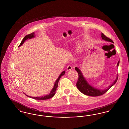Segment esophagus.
I'll use <instances>...</instances> for the list:
<instances>
[{"label":"esophagus","mask_w":129,"mask_h":129,"mask_svg":"<svg viewBox=\"0 0 129 129\" xmlns=\"http://www.w3.org/2000/svg\"><path fill=\"white\" fill-rule=\"evenodd\" d=\"M72 66H71V65H69L67 67V71H69V70H71L72 69Z\"/></svg>","instance_id":"obj_1"}]
</instances>
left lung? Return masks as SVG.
Here are the masks:
<instances>
[{"instance_id":"obj_1","label":"left lung","mask_w":129,"mask_h":129,"mask_svg":"<svg viewBox=\"0 0 129 129\" xmlns=\"http://www.w3.org/2000/svg\"><path fill=\"white\" fill-rule=\"evenodd\" d=\"M101 37L102 38V39L104 40L105 41L113 43V41L111 39L106 37L103 33H102ZM119 64V61L117 63V67L118 66ZM75 70L78 74V78L77 82L76 83L77 87L79 90L80 92H82V93L85 94L86 95H88L90 96L96 97V96H101L104 94V93L107 92L112 86L116 84L118 79V75H117L116 79L111 86H109V87L107 89L101 90L97 88H96L95 87H93L92 86L89 85V84L86 82L84 77L83 76L81 71L78 68H75Z\"/></svg>"}]
</instances>
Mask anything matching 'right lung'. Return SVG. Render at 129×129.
I'll return each instance as SVG.
<instances>
[{"mask_svg":"<svg viewBox=\"0 0 129 129\" xmlns=\"http://www.w3.org/2000/svg\"><path fill=\"white\" fill-rule=\"evenodd\" d=\"M35 33L34 32L33 33H31L30 34L25 36L23 40H22V42L20 43V44L19 45V47L21 45H22L23 43L25 42V41L28 39H31V38H32L33 37H35ZM65 73V71H63L61 74H60V75H59V76L58 77V78H57V79L56 80L55 83V84H54V87L53 88L52 90H51V91L50 92V93L48 95H45L43 97H30V96H29L28 95H25L26 96H27L28 97H30L31 98L34 99H35V100H47V99H49L51 98H52L55 94V92H56V88H57V86H58V82H59V79L60 78V77H61L62 75H63Z\"/></svg>","mask_w":129,"mask_h":129,"instance_id":"right-lung-1","label":"right lung"}]
</instances>
